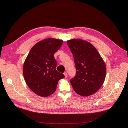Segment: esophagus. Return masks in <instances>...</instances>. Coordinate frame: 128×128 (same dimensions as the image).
<instances>
[{"label":"esophagus","instance_id":"obj_1","mask_svg":"<svg viewBox=\"0 0 128 128\" xmlns=\"http://www.w3.org/2000/svg\"><path fill=\"white\" fill-rule=\"evenodd\" d=\"M64 76H65V78H66V77H67V76H68V74H67V72H64Z\"/></svg>","mask_w":128,"mask_h":128}]
</instances>
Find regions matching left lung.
Segmentation results:
<instances>
[{"label": "left lung", "instance_id": "left-lung-1", "mask_svg": "<svg viewBox=\"0 0 128 128\" xmlns=\"http://www.w3.org/2000/svg\"><path fill=\"white\" fill-rule=\"evenodd\" d=\"M73 54L76 76L70 80L78 94L89 96L101 87L105 80L106 68L98 52L90 42L81 39L67 41Z\"/></svg>", "mask_w": 128, "mask_h": 128}]
</instances>
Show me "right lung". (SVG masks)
<instances>
[{
	"label": "right lung",
	"instance_id": "obj_1",
	"mask_svg": "<svg viewBox=\"0 0 128 128\" xmlns=\"http://www.w3.org/2000/svg\"><path fill=\"white\" fill-rule=\"evenodd\" d=\"M63 40L48 38L37 43L30 50L23 65V75L30 89L42 97L56 90L58 80L65 77L56 70L55 53Z\"/></svg>",
	"mask_w": 128,
	"mask_h": 128
}]
</instances>
